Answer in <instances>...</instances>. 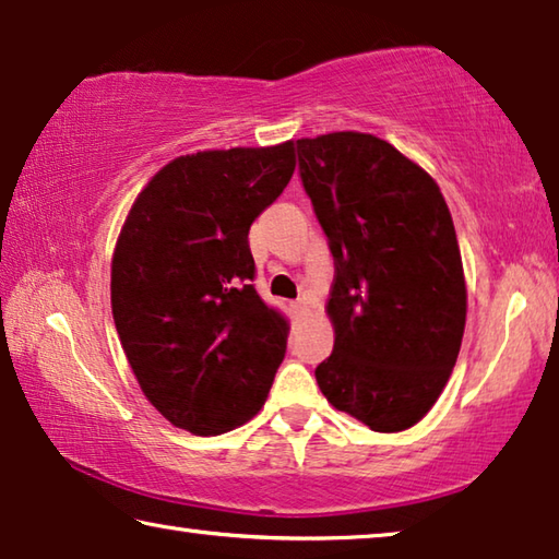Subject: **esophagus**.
I'll list each match as a JSON object with an SVG mask.
<instances>
[{
    "mask_svg": "<svg viewBox=\"0 0 559 559\" xmlns=\"http://www.w3.org/2000/svg\"><path fill=\"white\" fill-rule=\"evenodd\" d=\"M290 310H293V318H302V316H306L308 313V300L306 298H300V300H296V302H293V306H290Z\"/></svg>",
    "mask_w": 559,
    "mask_h": 559,
    "instance_id": "34e87169",
    "label": "esophagus"
}]
</instances>
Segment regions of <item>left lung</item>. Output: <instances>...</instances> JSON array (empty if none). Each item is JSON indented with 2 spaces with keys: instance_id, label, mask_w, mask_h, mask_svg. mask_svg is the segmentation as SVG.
Returning a JSON list of instances; mask_svg holds the SVG:
<instances>
[{
  "instance_id": "8db88e82",
  "label": "left lung",
  "mask_w": 559,
  "mask_h": 559,
  "mask_svg": "<svg viewBox=\"0 0 559 559\" xmlns=\"http://www.w3.org/2000/svg\"><path fill=\"white\" fill-rule=\"evenodd\" d=\"M296 147L335 261V345L318 386L372 431H404L437 404L466 328L451 212L431 175L386 140L347 130Z\"/></svg>"
}]
</instances>
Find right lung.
Instances as JSON below:
<instances>
[{"label": "right lung", "mask_w": 559, "mask_h": 559, "mask_svg": "<svg viewBox=\"0 0 559 559\" xmlns=\"http://www.w3.org/2000/svg\"><path fill=\"white\" fill-rule=\"evenodd\" d=\"M293 169V140L182 155L120 229L110 266L120 345L150 404L194 437L257 416L286 355V318L251 283L249 229Z\"/></svg>", "instance_id": "1"}]
</instances>
